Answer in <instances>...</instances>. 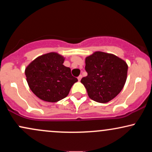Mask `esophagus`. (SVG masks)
I'll list each match as a JSON object with an SVG mask.
<instances>
[{
	"label": "esophagus",
	"mask_w": 152,
	"mask_h": 152,
	"mask_svg": "<svg viewBox=\"0 0 152 152\" xmlns=\"http://www.w3.org/2000/svg\"><path fill=\"white\" fill-rule=\"evenodd\" d=\"M81 78H82V76L81 75H80V76H78V81H81Z\"/></svg>",
	"instance_id": "1"
}]
</instances>
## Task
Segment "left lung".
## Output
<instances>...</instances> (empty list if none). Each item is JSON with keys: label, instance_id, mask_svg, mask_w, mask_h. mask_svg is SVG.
I'll return each instance as SVG.
<instances>
[{"label": "left lung", "instance_id": "obj_1", "mask_svg": "<svg viewBox=\"0 0 152 152\" xmlns=\"http://www.w3.org/2000/svg\"><path fill=\"white\" fill-rule=\"evenodd\" d=\"M87 76L81 82L91 99L107 103L115 98L126 81L128 66L114 54L96 51L86 58Z\"/></svg>", "mask_w": 152, "mask_h": 152}]
</instances>
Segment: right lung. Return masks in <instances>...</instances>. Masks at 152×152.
I'll use <instances>...</instances> for the list:
<instances>
[{
	"label": "right lung",
	"mask_w": 152,
	"mask_h": 152,
	"mask_svg": "<svg viewBox=\"0 0 152 152\" xmlns=\"http://www.w3.org/2000/svg\"><path fill=\"white\" fill-rule=\"evenodd\" d=\"M64 58L58 53H48L38 56L26 67L28 84L36 96L48 102L66 98L76 78L71 69L63 65Z\"/></svg>",
	"instance_id": "right-lung-1"
}]
</instances>
